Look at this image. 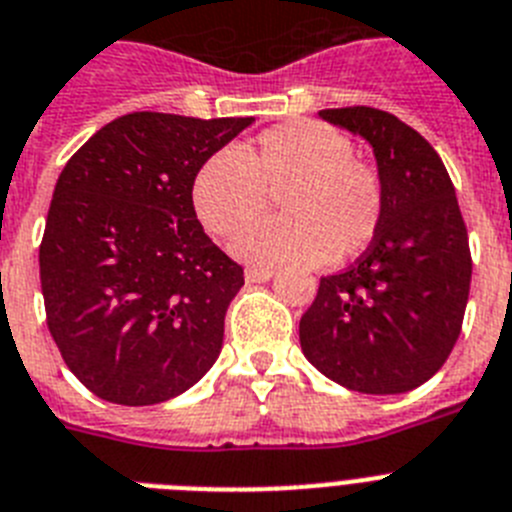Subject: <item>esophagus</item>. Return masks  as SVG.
I'll use <instances>...</instances> for the list:
<instances>
[{
  "instance_id": "obj_1",
  "label": "esophagus",
  "mask_w": 512,
  "mask_h": 512,
  "mask_svg": "<svg viewBox=\"0 0 512 512\" xmlns=\"http://www.w3.org/2000/svg\"><path fill=\"white\" fill-rule=\"evenodd\" d=\"M273 273H276L273 268H247L244 278H247V283H265L273 278Z\"/></svg>"
}]
</instances>
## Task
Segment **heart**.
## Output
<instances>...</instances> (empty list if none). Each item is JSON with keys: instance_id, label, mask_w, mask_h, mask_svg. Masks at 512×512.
<instances>
[{"instance_id": "heart-1", "label": "heart", "mask_w": 512, "mask_h": 512, "mask_svg": "<svg viewBox=\"0 0 512 512\" xmlns=\"http://www.w3.org/2000/svg\"><path fill=\"white\" fill-rule=\"evenodd\" d=\"M268 195L281 216L236 236L234 255L252 265H320L367 249L382 216L380 179L354 158L336 127L309 119L270 127L236 156L218 150L192 179V208L213 236L263 216Z\"/></svg>"}]
</instances>
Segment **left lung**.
Segmentation results:
<instances>
[{"label":"left lung","mask_w":512,"mask_h":512,"mask_svg":"<svg viewBox=\"0 0 512 512\" xmlns=\"http://www.w3.org/2000/svg\"><path fill=\"white\" fill-rule=\"evenodd\" d=\"M372 145L382 216L351 268L320 278L299 320L307 362L343 388L395 395L419 388L453 351L471 286L461 208L437 150L388 111H320Z\"/></svg>","instance_id":"8db88e82"}]
</instances>
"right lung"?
Here are the masks:
<instances>
[{
    "label": "right lung",
    "mask_w": 512,
    "mask_h": 512,
    "mask_svg": "<svg viewBox=\"0 0 512 512\" xmlns=\"http://www.w3.org/2000/svg\"><path fill=\"white\" fill-rule=\"evenodd\" d=\"M252 117L135 111L67 161L38 249L46 322L90 393L153 406L216 364L244 270L192 208V179Z\"/></svg>",
    "instance_id": "right-lung-1"
}]
</instances>
